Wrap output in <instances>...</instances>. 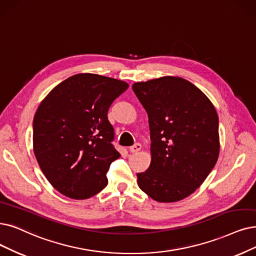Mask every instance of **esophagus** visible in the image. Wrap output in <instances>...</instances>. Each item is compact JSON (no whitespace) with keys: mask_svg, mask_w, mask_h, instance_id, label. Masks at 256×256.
Returning a JSON list of instances; mask_svg holds the SVG:
<instances>
[{"mask_svg":"<svg viewBox=\"0 0 256 256\" xmlns=\"http://www.w3.org/2000/svg\"><path fill=\"white\" fill-rule=\"evenodd\" d=\"M142 149V145L140 144H134V146H131L130 148H129V151L130 152H132V153H136V152H138V151H140Z\"/></svg>","mask_w":256,"mask_h":256,"instance_id":"1","label":"esophagus"}]
</instances>
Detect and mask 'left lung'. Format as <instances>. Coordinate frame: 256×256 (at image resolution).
I'll use <instances>...</instances> for the list:
<instances>
[{"label": "left lung", "mask_w": 256, "mask_h": 256, "mask_svg": "<svg viewBox=\"0 0 256 256\" xmlns=\"http://www.w3.org/2000/svg\"><path fill=\"white\" fill-rule=\"evenodd\" d=\"M149 118L151 162L138 185L152 200L189 196L209 176L220 154L218 116L200 89L180 76L132 85Z\"/></svg>", "instance_id": "obj_1"}]
</instances>
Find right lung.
<instances>
[{
	"label": "right lung",
	"instance_id": "1",
	"mask_svg": "<svg viewBox=\"0 0 256 256\" xmlns=\"http://www.w3.org/2000/svg\"><path fill=\"white\" fill-rule=\"evenodd\" d=\"M129 87L124 80L78 74L60 82L40 102L34 118V152L54 189L74 200L96 196L108 184L112 146L108 109Z\"/></svg>",
	"mask_w": 256,
	"mask_h": 256
}]
</instances>
